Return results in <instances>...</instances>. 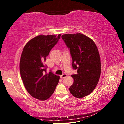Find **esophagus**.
I'll return each instance as SVG.
<instances>
[{
    "label": "esophagus",
    "mask_w": 124,
    "mask_h": 124,
    "mask_svg": "<svg viewBox=\"0 0 124 124\" xmlns=\"http://www.w3.org/2000/svg\"><path fill=\"white\" fill-rule=\"evenodd\" d=\"M67 74H65V73H64V74H63L62 75L60 76V78H61V79H63L65 78V77H67Z\"/></svg>",
    "instance_id": "1"
}]
</instances>
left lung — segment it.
I'll return each instance as SVG.
<instances>
[{
    "instance_id": "8db88e82",
    "label": "left lung",
    "mask_w": 124,
    "mask_h": 124,
    "mask_svg": "<svg viewBox=\"0 0 124 124\" xmlns=\"http://www.w3.org/2000/svg\"><path fill=\"white\" fill-rule=\"evenodd\" d=\"M61 37L70 50L72 67L77 70L71 76L74 82L69 90L74 97L82 98L91 93L99 81L101 63L98 50L93 40L82 34H66Z\"/></svg>"
}]
</instances>
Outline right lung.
<instances>
[{"label":"right lung","mask_w":124,"mask_h":124,"mask_svg":"<svg viewBox=\"0 0 124 124\" xmlns=\"http://www.w3.org/2000/svg\"><path fill=\"white\" fill-rule=\"evenodd\" d=\"M58 35H39L25 45L20 60L21 78L28 93L35 98L45 100L55 91L60 77L51 71L46 73V57L57 44Z\"/></svg>","instance_id":"add662e5"}]
</instances>
